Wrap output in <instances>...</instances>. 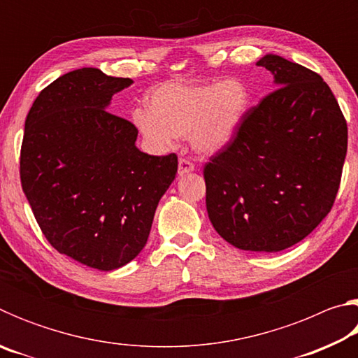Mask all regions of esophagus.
<instances>
[{"instance_id": "34e87169", "label": "esophagus", "mask_w": 358, "mask_h": 358, "mask_svg": "<svg viewBox=\"0 0 358 358\" xmlns=\"http://www.w3.org/2000/svg\"><path fill=\"white\" fill-rule=\"evenodd\" d=\"M192 171H194L192 162L189 159H185V157H181V159L178 161V175H181V177H183V175L189 173Z\"/></svg>"}]
</instances>
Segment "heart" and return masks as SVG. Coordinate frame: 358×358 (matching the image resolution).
I'll list each match as a JSON object with an SVG mask.
<instances>
[{
  "label": "heart",
  "mask_w": 358,
  "mask_h": 358,
  "mask_svg": "<svg viewBox=\"0 0 358 358\" xmlns=\"http://www.w3.org/2000/svg\"><path fill=\"white\" fill-rule=\"evenodd\" d=\"M150 107H137L132 123L148 147L167 150L189 136L199 153L221 151L237 136L250 106L243 83L166 82L150 94Z\"/></svg>",
  "instance_id": "obj_1"
}]
</instances>
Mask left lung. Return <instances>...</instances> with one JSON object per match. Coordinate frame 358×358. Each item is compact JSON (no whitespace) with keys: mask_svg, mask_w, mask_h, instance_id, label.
<instances>
[{"mask_svg":"<svg viewBox=\"0 0 358 358\" xmlns=\"http://www.w3.org/2000/svg\"><path fill=\"white\" fill-rule=\"evenodd\" d=\"M256 64L273 74L278 88L246 112L234 141L205 164L207 211L227 243L278 252L331 210L348 124L316 72L271 53Z\"/></svg>","mask_w":358,"mask_h":358,"instance_id":"8db88e82","label":"left lung"}]
</instances>
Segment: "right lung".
Wrapping results in <instances>:
<instances>
[{
	"label": "right lung",
	"instance_id": "add662e5",
	"mask_svg": "<svg viewBox=\"0 0 358 358\" xmlns=\"http://www.w3.org/2000/svg\"><path fill=\"white\" fill-rule=\"evenodd\" d=\"M131 78L82 68L39 93L25 120L20 180L42 234L58 252L101 271L147 245L177 155L136 147L137 128L106 108Z\"/></svg>",
	"mask_w": 358,
	"mask_h": 358
}]
</instances>
